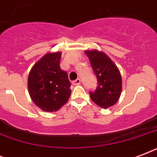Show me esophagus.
Returning a JSON list of instances; mask_svg holds the SVG:
<instances>
[{
    "mask_svg": "<svg viewBox=\"0 0 157 157\" xmlns=\"http://www.w3.org/2000/svg\"><path fill=\"white\" fill-rule=\"evenodd\" d=\"M72 84H73L74 86H79L81 84V80L80 79H76V80L72 81Z\"/></svg>",
    "mask_w": 157,
    "mask_h": 157,
    "instance_id": "1",
    "label": "esophagus"
}]
</instances>
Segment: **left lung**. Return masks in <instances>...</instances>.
<instances>
[{
	"label": "left lung",
	"instance_id": "left-lung-1",
	"mask_svg": "<svg viewBox=\"0 0 157 157\" xmlns=\"http://www.w3.org/2000/svg\"><path fill=\"white\" fill-rule=\"evenodd\" d=\"M86 54L98 81L94 91H90L94 103L103 107H112L119 99L121 93V76L117 66L106 55L98 50H87Z\"/></svg>",
	"mask_w": 157,
	"mask_h": 157
}]
</instances>
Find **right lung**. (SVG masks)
I'll list each match as a JSON object with an SVG mask.
<instances>
[{
    "instance_id": "right-lung-1",
    "label": "right lung",
    "mask_w": 157,
    "mask_h": 157,
    "mask_svg": "<svg viewBox=\"0 0 157 157\" xmlns=\"http://www.w3.org/2000/svg\"><path fill=\"white\" fill-rule=\"evenodd\" d=\"M61 52L48 53L33 67L28 76L32 100L45 112H56L71 95L67 73L60 68Z\"/></svg>"
}]
</instances>
